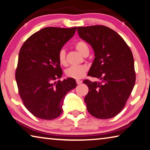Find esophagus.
I'll list each match as a JSON object with an SVG mask.
<instances>
[{"instance_id": "1", "label": "esophagus", "mask_w": 150, "mask_h": 150, "mask_svg": "<svg viewBox=\"0 0 150 150\" xmlns=\"http://www.w3.org/2000/svg\"><path fill=\"white\" fill-rule=\"evenodd\" d=\"M76 83H77V84H80L82 83L81 80H76Z\"/></svg>"}]
</instances>
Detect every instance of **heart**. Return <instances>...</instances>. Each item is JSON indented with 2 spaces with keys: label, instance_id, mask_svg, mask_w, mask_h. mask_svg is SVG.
Returning a JSON list of instances; mask_svg holds the SVG:
<instances>
[{
  "label": "heart",
  "instance_id": "b5f03b06",
  "mask_svg": "<svg viewBox=\"0 0 150 150\" xmlns=\"http://www.w3.org/2000/svg\"><path fill=\"white\" fill-rule=\"evenodd\" d=\"M75 48L81 55L83 54L85 52H89V48L86 42L83 40L77 42L75 44ZM58 59H59V63L61 65H66V52L64 49L62 48L59 50L58 53ZM88 71V67L86 66H73L68 68L65 71V75L67 77L73 78V79H81L86 74Z\"/></svg>",
  "mask_w": 150,
  "mask_h": 150
}]
</instances>
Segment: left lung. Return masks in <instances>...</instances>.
Returning a JSON list of instances; mask_svg holds the SVG:
<instances>
[{
    "label": "left lung",
    "instance_id": "obj_1",
    "mask_svg": "<svg viewBox=\"0 0 150 150\" xmlns=\"http://www.w3.org/2000/svg\"><path fill=\"white\" fill-rule=\"evenodd\" d=\"M79 35L92 47L95 59L88 75L100 81H83L89 91L84 98L87 110L100 119L121 111L135 86L133 54L119 34L104 25L78 27Z\"/></svg>",
    "mask_w": 150,
    "mask_h": 150
}]
</instances>
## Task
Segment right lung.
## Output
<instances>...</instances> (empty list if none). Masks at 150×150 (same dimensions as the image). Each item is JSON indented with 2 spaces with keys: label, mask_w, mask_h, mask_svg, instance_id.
<instances>
[{
  "label": "right lung",
  "mask_w": 150,
  "mask_h": 150,
  "mask_svg": "<svg viewBox=\"0 0 150 150\" xmlns=\"http://www.w3.org/2000/svg\"><path fill=\"white\" fill-rule=\"evenodd\" d=\"M76 29L43 28L28 38L20 49L15 71L18 91L24 106L35 117H59L66 94L77 86L73 78L54 82L62 75L58 53Z\"/></svg>",
  "instance_id": "obj_1"
}]
</instances>
